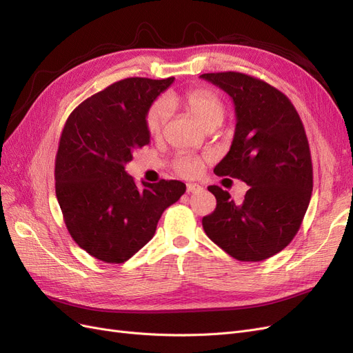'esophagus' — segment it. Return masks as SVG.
<instances>
[{
	"mask_svg": "<svg viewBox=\"0 0 353 353\" xmlns=\"http://www.w3.org/2000/svg\"><path fill=\"white\" fill-rule=\"evenodd\" d=\"M200 190H201V187L199 184H193V183L187 184V193H197V191H200Z\"/></svg>",
	"mask_w": 353,
	"mask_h": 353,
	"instance_id": "esophagus-1",
	"label": "esophagus"
}]
</instances>
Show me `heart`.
I'll return each mask as SVG.
<instances>
[{"mask_svg": "<svg viewBox=\"0 0 353 353\" xmlns=\"http://www.w3.org/2000/svg\"><path fill=\"white\" fill-rule=\"evenodd\" d=\"M179 103L183 108L194 117V119L205 128L212 125H221L225 116V105L216 92L210 90H193L188 91L181 97L170 95L166 100L160 99L154 101L145 114V128L147 132L152 137H159L162 134L168 117H169V104ZM174 168L179 175L194 176L200 172L201 160L191 154H181L175 159Z\"/></svg>", "mask_w": 353, "mask_h": 353, "instance_id": "b5f03b06", "label": "heart"}]
</instances>
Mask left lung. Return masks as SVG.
<instances>
[{"label": "left lung", "mask_w": 353, "mask_h": 353, "mask_svg": "<svg viewBox=\"0 0 353 353\" xmlns=\"http://www.w3.org/2000/svg\"><path fill=\"white\" fill-rule=\"evenodd\" d=\"M232 99L236 132L213 169L250 188L241 203L218 185L216 209L201 221L208 237L232 258L259 262L293 240L312 194V160L303 123L285 95L239 72L203 73Z\"/></svg>", "instance_id": "1"}]
</instances>
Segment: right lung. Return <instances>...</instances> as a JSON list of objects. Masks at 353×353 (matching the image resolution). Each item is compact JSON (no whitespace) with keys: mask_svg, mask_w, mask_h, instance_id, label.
Listing matches in <instances>:
<instances>
[{"mask_svg":"<svg viewBox=\"0 0 353 353\" xmlns=\"http://www.w3.org/2000/svg\"><path fill=\"white\" fill-rule=\"evenodd\" d=\"M174 78H126L82 101L68 117L56 156V196L72 239L95 259L122 263L150 241L181 181L138 187L125 166L150 143L145 114Z\"/></svg>","mask_w":353,"mask_h":353,"instance_id":"1","label":"right lung"}]
</instances>
